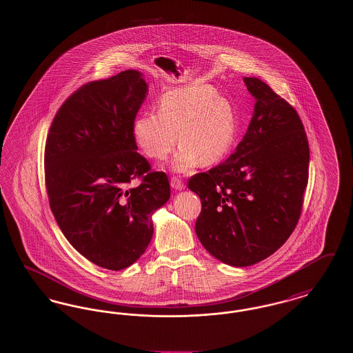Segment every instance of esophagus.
<instances>
[{"label": "esophagus", "instance_id": "esophagus-1", "mask_svg": "<svg viewBox=\"0 0 353 353\" xmlns=\"http://www.w3.org/2000/svg\"><path fill=\"white\" fill-rule=\"evenodd\" d=\"M170 186H172L174 190H183L185 188V184L181 181V179L173 176V177L170 179Z\"/></svg>", "mask_w": 353, "mask_h": 353}]
</instances>
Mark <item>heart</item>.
Wrapping results in <instances>:
<instances>
[{
    "label": "heart",
    "mask_w": 353,
    "mask_h": 353,
    "mask_svg": "<svg viewBox=\"0 0 353 353\" xmlns=\"http://www.w3.org/2000/svg\"><path fill=\"white\" fill-rule=\"evenodd\" d=\"M131 131L137 147L152 160H164L179 139L181 147L170 168L186 173L200 160L203 165L221 161L233 147L236 128L229 101L206 84L192 83L164 92L157 114H139Z\"/></svg>",
    "instance_id": "obj_1"
}]
</instances>
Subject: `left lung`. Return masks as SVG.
<instances>
[{"instance_id":"1","label":"left lung","mask_w":353,"mask_h":353,"mask_svg":"<svg viewBox=\"0 0 353 353\" xmlns=\"http://www.w3.org/2000/svg\"><path fill=\"white\" fill-rule=\"evenodd\" d=\"M243 82L255 99L248 132L226 161L188 181L201 200L196 234L202 246L234 268L263 261L294 232L310 164L294 107L258 78Z\"/></svg>"}]
</instances>
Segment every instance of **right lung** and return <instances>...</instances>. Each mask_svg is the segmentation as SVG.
Here are the masks:
<instances>
[{
	"label": "right lung",
	"instance_id": "right-lung-1",
	"mask_svg": "<svg viewBox=\"0 0 353 353\" xmlns=\"http://www.w3.org/2000/svg\"><path fill=\"white\" fill-rule=\"evenodd\" d=\"M147 94L136 70L84 84L61 105L48 134L51 212L72 248L103 269H125L141 256L152 214L170 197L167 174L151 172L131 131Z\"/></svg>",
	"mask_w": 353,
	"mask_h": 353
}]
</instances>
